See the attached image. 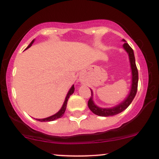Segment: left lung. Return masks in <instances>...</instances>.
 <instances>
[{"instance_id": "obj_1", "label": "left lung", "mask_w": 159, "mask_h": 159, "mask_svg": "<svg viewBox=\"0 0 159 159\" xmlns=\"http://www.w3.org/2000/svg\"><path fill=\"white\" fill-rule=\"evenodd\" d=\"M125 43L123 44V48L126 51V52L129 54V61H130L131 69H132V88H131L130 93L128 95L127 98L122 102L121 103L119 104L116 106L111 107V108H102V107H98L93 102V92L91 90V96L88 101V107L90 110L92 111L95 114L98 115V116H114V115L118 114L121 113L122 111L127 108L129 106L132 102L134 99V96L137 93V90H138V69H137L136 63H135V58H134V52L133 49L129 46L125 39H123Z\"/></svg>"}]
</instances>
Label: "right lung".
<instances>
[{
	"label": "right lung",
	"mask_w": 159,
	"mask_h": 159,
	"mask_svg": "<svg viewBox=\"0 0 159 159\" xmlns=\"http://www.w3.org/2000/svg\"><path fill=\"white\" fill-rule=\"evenodd\" d=\"M34 39L33 40L31 43H30V45H29L27 47V48H30V47L32 45L33 43H34ZM74 91H75V87H74V85H72V87L70 88V90H69L68 93H67V95H66V98H65V101H64V102H63V106H62L61 110L58 111L57 114L52 115V116H48V117H47V118H44V119H36V120H37L38 121H40V122H50V121H54V120L58 119V118L62 117V116H63V114H64L66 108L67 102H68L69 96H70L73 93Z\"/></svg>",
	"instance_id": "add662e5"
}]
</instances>
